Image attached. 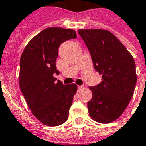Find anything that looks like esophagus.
<instances>
[{"label": "esophagus", "instance_id": "obj_1", "mask_svg": "<svg viewBox=\"0 0 146 146\" xmlns=\"http://www.w3.org/2000/svg\"><path fill=\"white\" fill-rule=\"evenodd\" d=\"M84 88V85H81V86H78V90H82V89Z\"/></svg>", "mask_w": 146, "mask_h": 146}]
</instances>
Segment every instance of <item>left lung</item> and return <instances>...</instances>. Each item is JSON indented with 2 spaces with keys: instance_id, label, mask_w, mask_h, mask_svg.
<instances>
[{
  "instance_id": "left-lung-1",
  "label": "left lung",
  "mask_w": 146,
  "mask_h": 146,
  "mask_svg": "<svg viewBox=\"0 0 146 146\" xmlns=\"http://www.w3.org/2000/svg\"><path fill=\"white\" fill-rule=\"evenodd\" d=\"M78 32L90 54L101 82L90 86L92 99L89 114L96 122L117 120L127 107L137 83L136 65L132 56L116 36L107 30L79 29Z\"/></svg>"
}]
</instances>
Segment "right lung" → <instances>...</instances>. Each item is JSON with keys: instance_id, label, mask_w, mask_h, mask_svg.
Listing matches in <instances>:
<instances>
[{"instance_id": "right-lung-1", "label": "right lung", "mask_w": 146, "mask_h": 146, "mask_svg": "<svg viewBox=\"0 0 146 146\" xmlns=\"http://www.w3.org/2000/svg\"><path fill=\"white\" fill-rule=\"evenodd\" d=\"M76 37L72 29L48 28L28 43L21 55L20 90L33 115L46 126H59L68 120L77 85L56 82L54 75L59 74L56 60L60 45Z\"/></svg>"}]
</instances>
